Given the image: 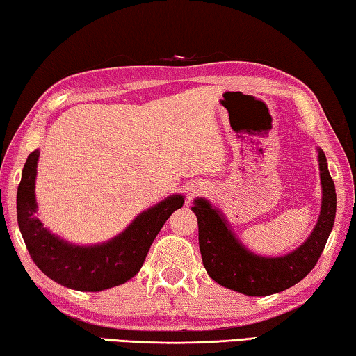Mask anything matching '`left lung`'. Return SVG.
<instances>
[{
	"instance_id": "8db88e82",
	"label": "left lung",
	"mask_w": 356,
	"mask_h": 356,
	"mask_svg": "<svg viewBox=\"0 0 356 356\" xmlns=\"http://www.w3.org/2000/svg\"><path fill=\"white\" fill-rule=\"evenodd\" d=\"M318 168L323 190L321 216L309 238L287 256L262 257L246 251L206 200L195 201L191 210L197 216L202 264L210 278L236 292L264 297L295 286L316 267L336 216L334 182L321 149Z\"/></svg>"
}]
</instances>
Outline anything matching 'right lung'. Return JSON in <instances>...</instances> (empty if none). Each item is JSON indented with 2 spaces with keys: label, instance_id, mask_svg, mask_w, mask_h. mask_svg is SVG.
<instances>
[{
  "label": "right lung",
  "instance_id": "right-lung-1",
  "mask_svg": "<svg viewBox=\"0 0 356 356\" xmlns=\"http://www.w3.org/2000/svg\"><path fill=\"white\" fill-rule=\"evenodd\" d=\"M39 150L28 155L17 190V220L34 264L48 278L75 291L97 292L140 272L161 226L174 210L184 206L180 195L171 196L143 212L125 231L108 243L75 246L51 236L35 216L34 180Z\"/></svg>",
  "mask_w": 356,
  "mask_h": 356
}]
</instances>
